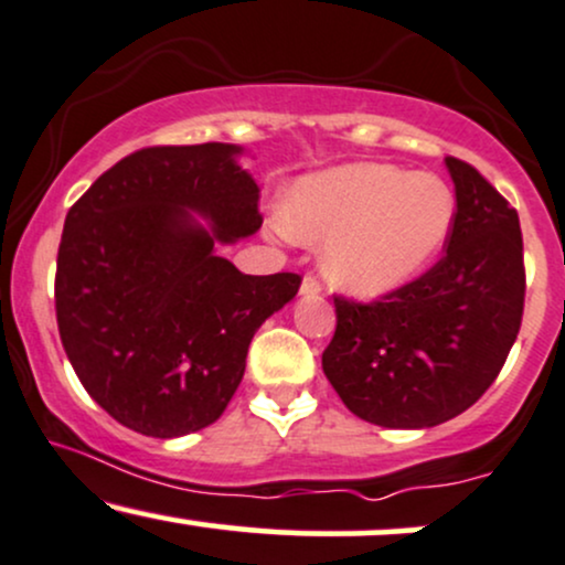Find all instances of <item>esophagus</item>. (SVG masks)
<instances>
[{"label": "esophagus", "mask_w": 565, "mask_h": 565, "mask_svg": "<svg viewBox=\"0 0 565 565\" xmlns=\"http://www.w3.org/2000/svg\"><path fill=\"white\" fill-rule=\"evenodd\" d=\"M300 291L305 297H310V295H321L323 291V287H321V281H318V276L316 274H308L302 278V287H300Z\"/></svg>", "instance_id": "34e87169"}]
</instances>
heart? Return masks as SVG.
I'll use <instances>...</instances> for the list:
<instances>
[{"label":"heart","instance_id":"b5f03b06","mask_svg":"<svg viewBox=\"0 0 565 565\" xmlns=\"http://www.w3.org/2000/svg\"><path fill=\"white\" fill-rule=\"evenodd\" d=\"M452 221L455 196L437 175L355 162L305 181L284 226L302 242H326L331 284L373 297L418 276L441 253Z\"/></svg>","mask_w":565,"mask_h":565}]
</instances>
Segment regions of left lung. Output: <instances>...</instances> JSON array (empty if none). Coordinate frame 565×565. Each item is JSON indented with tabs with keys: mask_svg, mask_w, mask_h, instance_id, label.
Instances as JSON below:
<instances>
[{
	"mask_svg": "<svg viewBox=\"0 0 565 565\" xmlns=\"http://www.w3.org/2000/svg\"><path fill=\"white\" fill-rule=\"evenodd\" d=\"M455 221L426 274L373 302L334 295L323 373L369 424L426 429L492 386L521 329L526 270L519 213L466 160L445 158Z\"/></svg>",
	"mask_w": 565,
	"mask_h": 565,
	"instance_id": "1",
	"label": "left lung"
}]
</instances>
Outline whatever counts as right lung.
Here are the masks:
<instances>
[{
    "label": "right lung",
    "instance_id": "1",
    "mask_svg": "<svg viewBox=\"0 0 565 565\" xmlns=\"http://www.w3.org/2000/svg\"><path fill=\"white\" fill-rule=\"evenodd\" d=\"M221 141L136 149L67 210L54 274L65 355L102 411L171 439L221 418L249 342L300 289L215 253L263 226L260 189ZM189 209L214 221L207 232Z\"/></svg>",
    "mask_w": 565,
    "mask_h": 565
}]
</instances>
